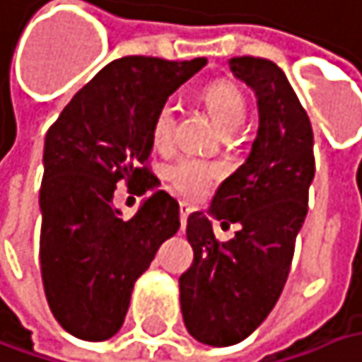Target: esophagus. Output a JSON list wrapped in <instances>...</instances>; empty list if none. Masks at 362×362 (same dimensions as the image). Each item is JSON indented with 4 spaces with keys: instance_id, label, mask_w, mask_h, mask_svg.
<instances>
[{
    "instance_id": "34e87169",
    "label": "esophagus",
    "mask_w": 362,
    "mask_h": 362,
    "mask_svg": "<svg viewBox=\"0 0 362 362\" xmlns=\"http://www.w3.org/2000/svg\"><path fill=\"white\" fill-rule=\"evenodd\" d=\"M190 215V206L186 202H180V229L184 231L186 229V219Z\"/></svg>"
}]
</instances>
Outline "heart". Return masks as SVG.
I'll return each instance as SVG.
<instances>
[{
    "instance_id": "1",
    "label": "heart",
    "mask_w": 362,
    "mask_h": 362,
    "mask_svg": "<svg viewBox=\"0 0 362 362\" xmlns=\"http://www.w3.org/2000/svg\"><path fill=\"white\" fill-rule=\"evenodd\" d=\"M202 102L206 104L209 112L217 120L223 133H233L245 118V98L242 90L229 81L211 83L202 92ZM176 127V108L165 102L158 108L151 120V143L156 149H168L174 141ZM165 180L170 182L184 197H199L213 182L221 176V168L217 163L199 160V158H182L170 163L163 170Z\"/></svg>"
}]
</instances>
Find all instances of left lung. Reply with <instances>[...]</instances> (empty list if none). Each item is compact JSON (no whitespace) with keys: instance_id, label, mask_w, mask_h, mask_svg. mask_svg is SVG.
<instances>
[{"instance_id":"1","label":"left lung","mask_w":362,"mask_h":362,"mask_svg":"<svg viewBox=\"0 0 362 362\" xmlns=\"http://www.w3.org/2000/svg\"><path fill=\"white\" fill-rule=\"evenodd\" d=\"M229 69L256 94L258 133L211 209L188 217L194 260L178 281L184 326L209 346L242 342L276 305L315 174L311 122L283 69L260 57H235ZM213 218L243 229L221 245Z\"/></svg>"}]
</instances>
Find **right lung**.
<instances>
[{"instance_id": "obj_1", "label": "right lung", "mask_w": 362, "mask_h": 362, "mask_svg": "<svg viewBox=\"0 0 362 362\" xmlns=\"http://www.w3.org/2000/svg\"><path fill=\"white\" fill-rule=\"evenodd\" d=\"M206 59L122 57L108 63L63 108L45 139L40 184V272L54 320L75 338L117 334L135 281L180 229V206L156 190L124 219L112 204L120 180L145 194L151 120Z\"/></svg>"}]
</instances>
